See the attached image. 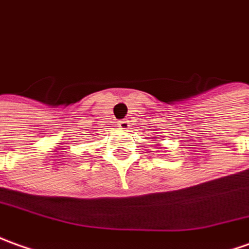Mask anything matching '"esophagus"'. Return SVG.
Returning a JSON list of instances; mask_svg holds the SVG:
<instances>
[{
	"mask_svg": "<svg viewBox=\"0 0 249 249\" xmlns=\"http://www.w3.org/2000/svg\"><path fill=\"white\" fill-rule=\"evenodd\" d=\"M117 125L123 129V131H126L128 129V126H129V124H128V120H120L117 123Z\"/></svg>",
	"mask_w": 249,
	"mask_h": 249,
	"instance_id": "obj_1",
	"label": "esophagus"
}]
</instances>
